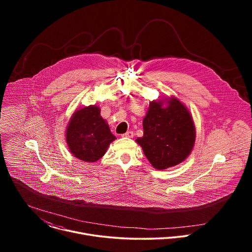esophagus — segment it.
I'll return each instance as SVG.
<instances>
[{
    "mask_svg": "<svg viewBox=\"0 0 252 252\" xmlns=\"http://www.w3.org/2000/svg\"><path fill=\"white\" fill-rule=\"evenodd\" d=\"M133 135H134V133H133V131H126V133H124L122 136L123 137H128V138H131V137H133Z\"/></svg>",
    "mask_w": 252,
    "mask_h": 252,
    "instance_id": "34e87169",
    "label": "esophagus"
}]
</instances>
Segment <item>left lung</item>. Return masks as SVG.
Instances as JSON below:
<instances>
[{"label":"left lung","instance_id":"8db88e82","mask_svg":"<svg viewBox=\"0 0 252 252\" xmlns=\"http://www.w3.org/2000/svg\"><path fill=\"white\" fill-rule=\"evenodd\" d=\"M142 126L143 135L135 141L157 169H166L183 162L194 147L192 117L175 96L150 101Z\"/></svg>","mask_w":252,"mask_h":252}]
</instances>
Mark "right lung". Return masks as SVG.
<instances>
[{"label":"right lung","mask_w":252,"mask_h":252,"mask_svg":"<svg viewBox=\"0 0 252 252\" xmlns=\"http://www.w3.org/2000/svg\"><path fill=\"white\" fill-rule=\"evenodd\" d=\"M116 138L95 104L75 111L65 130L69 152L86 162H95L102 158Z\"/></svg>","instance_id":"obj_1"}]
</instances>
